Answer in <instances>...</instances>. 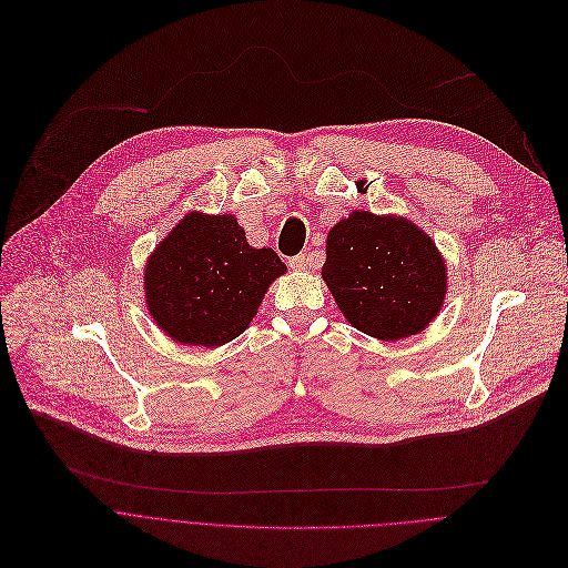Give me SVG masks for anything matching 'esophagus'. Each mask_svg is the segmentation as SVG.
I'll return each mask as SVG.
<instances>
[{
  "mask_svg": "<svg viewBox=\"0 0 568 568\" xmlns=\"http://www.w3.org/2000/svg\"><path fill=\"white\" fill-rule=\"evenodd\" d=\"M288 266H291L293 271H311L313 260H311V255L300 253V255H295V257H291V260H288Z\"/></svg>",
  "mask_w": 568,
  "mask_h": 568,
  "instance_id": "esophagus-1",
  "label": "esophagus"
}]
</instances>
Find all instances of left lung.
<instances>
[{
	"mask_svg": "<svg viewBox=\"0 0 568 568\" xmlns=\"http://www.w3.org/2000/svg\"><path fill=\"white\" fill-rule=\"evenodd\" d=\"M322 277L345 317L378 339L425 328L447 286L445 264L420 229L363 210L331 229Z\"/></svg>",
	"mask_w": 568,
	"mask_h": 568,
	"instance_id": "left-lung-1",
	"label": "left lung"
}]
</instances>
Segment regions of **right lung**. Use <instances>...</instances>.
<instances>
[{"label": "right lung", "mask_w": 568, "mask_h": 568, "mask_svg": "<svg viewBox=\"0 0 568 568\" xmlns=\"http://www.w3.org/2000/svg\"><path fill=\"white\" fill-rule=\"evenodd\" d=\"M282 273L275 251L248 246L235 216L192 212L148 262V306L179 343L219 347L246 331Z\"/></svg>", "instance_id": "right-lung-1"}]
</instances>
